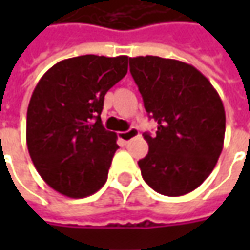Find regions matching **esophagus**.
Segmentation results:
<instances>
[{
	"label": "esophagus",
	"instance_id": "esophagus-1",
	"mask_svg": "<svg viewBox=\"0 0 250 250\" xmlns=\"http://www.w3.org/2000/svg\"><path fill=\"white\" fill-rule=\"evenodd\" d=\"M120 139L124 142V143H128L132 139H135L136 136H139V130L136 128H130V129L125 130V132H120Z\"/></svg>",
	"mask_w": 250,
	"mask_h": 250
}]
</instances>
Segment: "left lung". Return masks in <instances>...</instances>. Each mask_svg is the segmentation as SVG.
<instances>
[{
  "mask_svg": "<svg viewBox=\"0 0 250 250\" xmlns=\"http://www.w3.org/2000/svg\"><path fill=\"white\" fill-rule=\"evenodd\" d=\"M145 108L159 124L143 133L149 153L142 177L166 196H182L203 184L221 154L226 111L213 84L195 66L153 55L129 58Z\"/></svg>",
  "mask_w": 250,
  "mask_h": 250,
  "instance_id": "left-lung-1",
  "label": "left lung"
}]
</instances>
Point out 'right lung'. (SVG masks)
Wrapping results in <instances>:
<instances>
[{"label": "right lung", "instance_id": "right-lung-1", "mask_svg": "<svg viewBox=\"0 0 250 250\" xmlns=\"http://www.w3.org/2000/svg\"><path fill=\"white\" fill-rule=\"evenodd\" d=\"M126 72V55H81L55 63L34 87L27 150L40 177L63 196H90L105 184L118 145L100 115L105 93Z\"/></svg>", "mask_w": 250, "mask_h": 250}]
</instances>
